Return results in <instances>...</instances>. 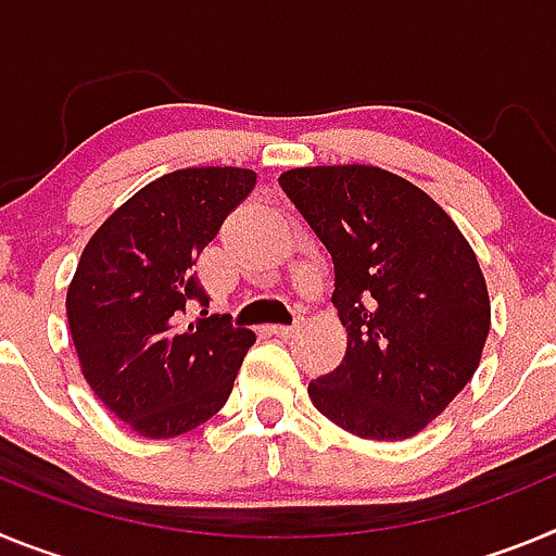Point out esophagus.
Segmentation results:
<instances>
[{"instance_id": "obj_1", "label": "esophagus", "mask_w": 556, "mask_h": 556, "mask_svg": "<svg viewBox=\"0 0 556 556\" xmlns=\"http://www.w3.org/2000/svg\"><path fill=\"white\" fill-rule=\"evenodd\" d=\"M298 328H301V323H294V326H269V333H275V337H292Z\"/></svg>"}]
</instances>
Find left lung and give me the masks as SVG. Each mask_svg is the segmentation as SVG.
I'll return each instance as SVG.
<instances>
[{
	"label": "left lung",
	"instance_id": "left-lung-1",
	"mask_svg": "<svg viewBox=\"0 0 556 556\" xmlns=\"http://www.w3.org/2000/svg\"><path fill=\"white\" fill-rule=\"evenodd\" d=\"M278 184L331 253V301L348 328L342 365L308 384L312 404L365 440L424 431L488 342L473 248L424 189L378 166H301Z\"/></svg>",
	"mask_w": 556,
	"mask_h": 556
}]
</instances>
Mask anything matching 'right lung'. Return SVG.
I'll list each match as a JSON object with an SVG mask.
<instances>
[{
  "label": "right lung",
  "mask_w": 556,
  "mask_h": 556,
  "mask_svg": "<svg viewBox=\"0 0 556 556\" xmlns=\"http://www.w3.org/2000/svg\"><path fill=\"white\" fill-rule=\"evenodd\" d=\"M255 186L253 169L191 166L136 191L88 239L66 292L83 376L136 434L166 440L217 415L233 390L248 328L208 314L194 264Z\"/></svg>",
  "instance_id": "add662e5"
}]
</instances>
